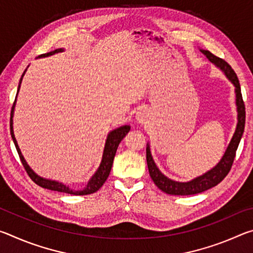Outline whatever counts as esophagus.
<instances>
[{"label":"esophagus","mask_w":253,"mask_h":253,"mask_svg":"<svg viewBox=\"0 0 253 253\" xmlns=\"http://www.w3.org/2000/svg\"><path fill=\"white\" fill-rule=\"evenodd\" d=\"M135 117H136L137 123H138V124H144V123H146L147 118H148V115L146 113V110L140 109V110L137 111Z\"/></svg>","instance_id":"1"}]
</instances>
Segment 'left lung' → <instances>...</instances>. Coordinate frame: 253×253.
<instances>
[{
	"instance_id": "8db88e82",
	"label": "left lung",
	"mask_w": 253,
	"mask_h": 253,
	"mask_svg": "<svg viewBox=\"0 0 253 253\" xmlns=\"http://www.w3.org/2000/svg\"><path fill=\"white\" fill-rule=\"evenodd\" d=\"M200 51L213 63L214 66L223 71L226 78H228L231 81V84L234 85L235 106H237L238 111V123L237 127H235L234 134L232 136V138H231V142L229 143L228 147H226L224 155L222 156L220 162L217 163L213 169L188 182H177L174 181V179L169 178L168 176H165V175L158 169L155 162H154L151 154V147H149V144L147 143L146 160L149 175H151L155 185L160 188L161 191L170 195H193L202 193V192L209 190V188L217 185V184H219L230 172L231 166H232L235 157V152H237L239 143L240 140H241L243 131H245L246 107L242 99L241 87H240V83L237 75H235V72L233 71L229 63L224 61L223 59L212 54L208 50L200 49Z\"/></svg>"
}]
</instances>
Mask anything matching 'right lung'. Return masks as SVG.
Wrapping results in <instances>:
<instances>
[{
    "label": "right lung",
    "mask_w": 253,
    "mask_h": 253,
    "mask_svg": "<svg viewBox=\"0 0 253 253\" xmlns=\"http://www.w3.org/2000/svg\"><path fill=\"white\" fill-rule=\"evenodd\" d=\"M63 51H65V50H63L62 48L55 49L53 51H51V52L41 54L38 58H45V57H49V55H52V54H55L58 52H63ZM25 71H27V69L24 70L23 75L20 79L19 87H18V93H19L21 83H22V79H23V76L25 74ZM18 93H16V97H18ZM16 97H15L13 107H12V110H11V118H10L11 136H12V139H13V143L15 145L16 151H18L20 160H21V162H22L25 170H27V173L29 174V176L31 177L32 181L36 184H38L39 186L43 187V188H48V190H51V191L62 192V193H68V194H72V195H87V194L95 193V192L99 190V188L102 185H104L106 179L108 178V176H109V173H110L111 166H113L115 155H116V151L118 148V145H119V143L122 142L124 137L127 135V132L130 130V126L125 125V126L118 127V128H116V129L111 130L109 132L108 136H107V139H106L104 153H102V158H101V163H100L99 168H98V169L96 170V173L92 175V177L89 179V182L87 183V185H85L84 188H83V190H74V188L69 187L68 185H66V184H63L61 182L41 177L40 175H38L36 172H34V170L28 165V163L25 162L22 153H21V151H20V147L18 145V142H16L15 136H14V131H13V115H14Z\"/></svg>",
    "instance_id": "obj_1"
}]
</instances>
